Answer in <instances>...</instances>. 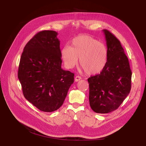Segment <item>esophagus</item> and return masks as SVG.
I'll list each match as a JSON object with an SVG mask.
<instances>
[{
    "mask_svg": "<svg viewBox=\"0 0 146 146\" xmlns=\"http://www.w3.org/2000/svg\"><path fill=\"white\" fill-rule=\"evenodd\" d=\"M81 79H82V78H81L80 76H76V77H75L74 80H75V82H78V81H79Z\"/></svg>",
    "mask_w": 146,
    "mask_h": 146,
    "instance_id": "obj_1",
    "label": "esophagus"
}]
</instances>
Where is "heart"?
<instances>
[{
	"mask_svg": "<svg viewBox=\"0 0 146 146\" xmlns=\"http://www.w3.org/2000/svg\"><path fill=\"white\" fill-rule=\"evenodd\" d=\"M108 49L106 45L89 35H79L72 40L70 47L66 45L61 50V56L65 66L72 68L78 64L88 74L100 73L108 60Z\"/></svg>",
	"mask_w": 146,
	"mask_h": 146,
	"instance_id": "obj_1",
	"label": "heart"
}]
</instances>
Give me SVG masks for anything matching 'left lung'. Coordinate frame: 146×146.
<instances>
[{"label": "left lung", "mask_w": 146, "mask_h": 146, "mask_svg": "<svg viewBox=\"0 0 146 146\" xmlns=\"http://www.w3.org/2000/svg\"><path fill=\"white\" fill-rule=\"evenodd\" d=\"M108 49V60L102 72L90 76L89 104L94 112L107 113L118 109L129 94L132 72L120 41L103 29Z\"/></svg>", "instance_id": "1"}]
</instances>
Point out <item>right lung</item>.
<instances>
[{"label": "right lung", "instance_id": "add662e5", "mask_svg": "<svg viewBox=\"0 0 146 146\" xmlns=\"http://www.w3.org/2000/svg\"><path fill=\"white\" fill-rule=\"evenodd\" d=\"M58 33L42 31L37 33L24 48L18 76L27 100L44 112H53L63 105L74 73L61 68Z\"/></svg>", "mask_w": 146, "mask_h": 146}]
</instances>
